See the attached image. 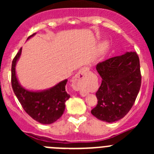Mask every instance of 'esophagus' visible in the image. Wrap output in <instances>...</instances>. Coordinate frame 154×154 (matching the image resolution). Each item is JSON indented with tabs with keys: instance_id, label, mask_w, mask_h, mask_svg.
Instances as JSON below:
<instances>
[{
	"instance_id": "34e87169",
	"label": "esophagus",
	"mask_w": 154,
	"mask_h": 154,
	"mask_svg": "<svg viewBox=\"0 0 154 154\" xmlns=\"http://www.w3.org/2000/svg\"><path fill=\"white\" fill-rule=\"evenodd\" d=\"M73 87L74 89L80 91L82 96H86L87 91H86V71L84 69L79 71L74 77L72 80Z\"/></svg>"
}]
</instances>
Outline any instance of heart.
<instances>
[{"instance_id":"obj_1","label":"heart","mask_w":154,"mask_h":154,"mask_svg":"<svg viewBox=\"0 0 154 154\" xmlns=\"http://www.w3.org/2000/svg\"><path fill=\"white\" fill-rule=\"evenodd\" d=\"M102 47H103V48H104V47H105V45H103V46H102Z\"/></svg>"}]
</instances>
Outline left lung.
<instances>
[{
  "label": "left lung",
  "instance_id": "8db88e82",
  "mask_svg": "<svg viewBox=\"0 0 154 154\" xmlns=\"http://www.w3.org/2000/svg\"><path fill=\"white\" fill-rule=\"evenodd\" d=\"M96 69L102 82L96 92L97 104L91 114L103 122H117L131 109L140 90L139 57L136 52H127L99 63Z\"/></svg>",
  "mask_w": 154,
  "mask_h": 154
}]
</instances>
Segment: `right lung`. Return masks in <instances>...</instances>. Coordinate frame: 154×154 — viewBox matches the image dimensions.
I'll return each instance as SVG.
<instances>
[{
	"label": "right lung",
	"instance_id": "add662e5",
	"mask_svg": "<svg viewBox=\"0 0 154 154\" xmlns=\"http://www.w3.org/2000/svg\"><path fill=\"white\" fill-rule=\"evenodd\" d=\"M35 33L29 35V39ZM19 50L12 63V87L24 111L32 119L42 125H51L58 120L65 111L66 101L70 97L66 91L68 80H63L56 86L43 91H29L20 85L15 73V66L21 54Z\"/></svg>",
	"mask_w": 154,
	"mask_h": 154
}]
</instances>
